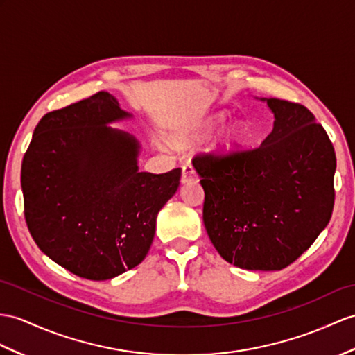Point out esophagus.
Wrapping results in <instances>:
<instances>
[{
    "mask_svg": "<svg viewBox=\"0 0 355 355\" xmlns=\"http://www.w3.org/2000/svg\"><path fill=\"white\" fill-rule=\"evenodd\" d=\"M180 180H182V184L191 182V180H197V173L189 162H187L185 166L182 167V179H180Z\"/></svg>",
    "mask_w": 355,
    "mask_h": 355,
    "instance_id": "34e87169",
    "label": "esophagus"
}]
</instances>
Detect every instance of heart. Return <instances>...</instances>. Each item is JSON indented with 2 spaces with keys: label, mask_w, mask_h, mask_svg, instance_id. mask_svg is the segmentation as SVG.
<instances>
[{
  "label": "heart",
  "mask_w": 355,
  "mask_h": 355,
  "mask_svg": "<svg viewBox=\"0 0 355 355\" xmlns=\"http://www.w3.org/2000/svg\"><path fill=\"white\" fill-rule=\"evenodd\" d=\"M224 122H226V116L221 114V112L207 117L200 125V128H198V135L206 137V135L214 134ZM245 135H247L245 126L241 122H233L232 125H229L226 128V132H224V137H223L221 144H220L221 149L226 152L235 150L236 148H239V146L244 143Z\"/></svg>",
  "instance_id": "b5f03b06"
}]
</instances>
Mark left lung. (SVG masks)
<instances>
[{"mask_svg": "<svg viewBox=\"0 0 355 355\" xmlns=\"http://www.w3.org/2000/svg\"><path fill=\"white\" fill-rule=\"evenodd\" d=\"M265 101L274 128L261 146L193 159L203 223L220 256L243 270L279 271L315 243L334 206L336 153L304 105Z\"/></svg>", "mask_w": 355, "mask_h": 355, "instance_id": "obj_1", "label": "left lung"}]
</instances>
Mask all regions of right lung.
<instances>
[{
    "label": "right lung",
    "instance_id": "add662e5",
    "mask_svg": "<svg viewBox=\"0 0 355 355\" xmlns=\"http://www.w3.org/2000/svg\"><path fill=\"white\" fill-rule=\"evenodd\" d=\"M99 92L42 117L24 155V214L34 243L78 277L108 280L148 254L180 168L138 171L140 143L108 123L129 119Z\"/></svg>",
    "mask_w": 355,
    "mask_h": 355
}]
</instances>
